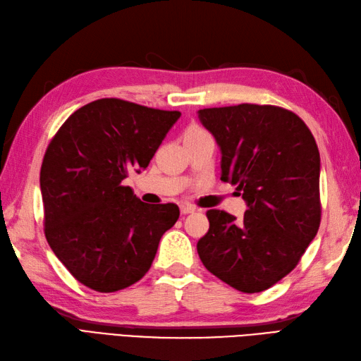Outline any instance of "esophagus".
Here are the masks:
<instances>
[{
    "label": "esophagus",
    "mask_w": 361,
    "mask_h": 361,
    "mask_svg": "<svg viewBox=\"0 0 361 361\" xmlns=\"http://www.w3.org/2000/svg\"><path fill=\"white\" fill-rule=\"evenodd\" d=\"M180 210H181L183 215H188V214H193V212H195V207L189 206V204H181Z\"/></svg>",
    "instance_id": "esophagus-1"
}]
</instances>
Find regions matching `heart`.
I'll return each mask as SVG.
<instances>
[{
  "label": "heart",
  "mask_w": 361,
  "mask_h": 361,
  "mask_svg": "<svg viewBox=\"0 0 361 361\" xmlns=\"http://www.w3.org/2000/svg\"><path fill=\"white\" fill-rule=\"evenodd\" d=\"M206 131H202L201 128H197V126H192L189 128L186 131V137H192V135H198V134H204Z\"/></svg>",
  "instance_id": "obj_1"
}]
</instances>
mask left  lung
<instances>
[{"instance_id":"1","label":"left lung","mask_w":361,"mask_h":361,"mask_svg":"<svg viewBox=\"0 0 361 361\" xmlns=\"http://www.w3.org/2000/svg\"><path fill=\"white\" fill-rule=\"evenodd\" d=\"M221 151V180L247 202L236 221L207 212L209 232L197 250L218 279L259 293L299 264L320 226V154L303 120L273 105L241 104L198 111Z\"/></svg>"}]
</instances>
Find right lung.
<instances>
[{
  "mask_svg": "<svg viewBox=\"0 0 361 361\" xmlns=\"http://www.w3.org/2000/svg\"><path fill=\"white\" fill-rule=\"evenodd\" d=\"M180 111L99 99L75 111L53 137L41 166L45 238L88 288L114 293L151 269L173 202L149 206L122 181L146 169Z\"/></svg>",
  "mask_w": 361,
  "mask_h": 361,
  "instance_id": "obj_1",
  "label": "right lung"
}]
</instances>
